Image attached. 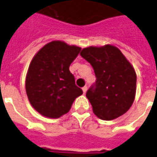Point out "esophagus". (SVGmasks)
I'll return each mask as SVG.
<instances>
[{"label": "esophagus", "mask_w": 157, "mask_h": 157, "mask_svg": "<svg viewBox=\"0 0 157 157\" xmlns=\"http://www.w3.org/2000/svg\"><path fill=\"white\" fill-rule=\"evenodd\" d=\"M87 86H84V87H82V91L84 94H86V92H87Z\"/></svg>", "instance_id": "obj_1"}]
</instances>
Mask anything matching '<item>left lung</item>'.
I'll use <instances>...</instances> for the list:
<instances>
[{"label": "left lung", "instance_id": "1", "mask_svg": "<svg viewBox=\"0 0 157 157\" xmlns=\"http://www.w3.org/2000/svg\"><path fill=\"white\" fill-rule=\"evenodd\" d=\"M81 56L92 65L96 76L86 94L94 114L113 120L125 113L134 101L137 75L122 52L107 44L85 48Z\"/></svg>", "mask_w": 157, "mask_h": 157}]
</instances>
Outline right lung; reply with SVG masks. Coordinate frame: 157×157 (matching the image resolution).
<instances>
[{
  "label": "right lung",
  "mask_w": 157,
  "mask_h": 157,
  "mask_svg": "<svg viewBox=\"0 0 157 157\" xmlns=\"http://www.w3.org/2000/svg\"><path fill=\"white\" fill-rule=\"evenodd\" d=\"M81 48L62 41L45 44L31 62L25 90L31 105L40 114L59 118L70 111L75 98L82 94L75 85L70 66Z\"/></svg>",
  "instance_id": "1"
}]
</instances>
